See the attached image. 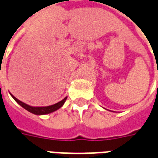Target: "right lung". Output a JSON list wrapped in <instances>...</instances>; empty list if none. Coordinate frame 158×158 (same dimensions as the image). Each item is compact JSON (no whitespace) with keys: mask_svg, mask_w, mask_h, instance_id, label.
<instances>
[{"mask_svg":"<svg viewBox=\"0 0 158 158\" xmlns=\"http://www.w3.org/2000/svg\"><path fill=\"white\" fill-rule=\"evenodd\" d=\"M11 96L12 98H14L21 107H23L25 109H26L27 111L31 112V113H32V114H36V115H42V114H50V113H52V112L57 110V109H59V108H61V107L63 106V104L64 103V102H65L66 98H64L63 100H61L60 102H59V103H55V104H53V105L47 106V107H31V106L27 105L26 103H23V102L19 100V99H17V98H15V97H14L12 94Z\"/></svg>","mask_w":158,"mask_h":158,"instance_id":"1","label":"right lung"}]
</instances>
